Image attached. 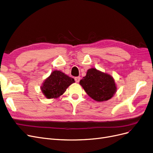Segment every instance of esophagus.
Masks as SVG:
<instances>
[{
  "mask_svg": "<svg viewBox=\"0 0 153 153\" xmlns=\"http://www.w3.org/2000/svg\"><path fill=\"white\" fill-rule=\"evenodd\" d=\"M75 80L76 82L78 83L79 82H80V76H76V77H75Z\"/></svg>",
  "mask_w": 153,
  "mask_h": 153,
  "instance_id": "34e87169",
  "label": "esophagus"
}]
</instances>
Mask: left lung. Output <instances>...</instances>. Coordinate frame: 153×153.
Returning <instances> with one entry per match:
<instances>
[{
	"mask_svg": "<svg viewBox=\"0 0 153 153\" xmlns=\"http://www.w3.org/2000/svg\"><path fill=\"white\" fill-rule=\"evenodd\" d=\"M80 84L89 96L99 102L108 101L117 91L113 78L95 68L87 71L86 76L80 80Z\"/></svg>",
	"mask_w": 153,
	"mask_h": 153,
	"instance_id": "8db88e82",
	"label": "left lung"
}]
</instances>
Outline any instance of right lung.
Wrapping results in <instances>:
<instances>
[{
    "mask_svg": "<svg viewBox=\"0 0 153 153\" xmlns=\"http://www.w3.org/2000/svg\"><path fill=\"white\" fill-rule=\"evenodd\" d=\"M74 79L68 76L60 71H54L45 80L42 91L48 99L57 98L64 93Z\"/></svg>",
    "mask_w": 153,
    "mask_h": 153,
    "instance_id": "obj_1",
    "label": "right lung"
}]
</instances>
